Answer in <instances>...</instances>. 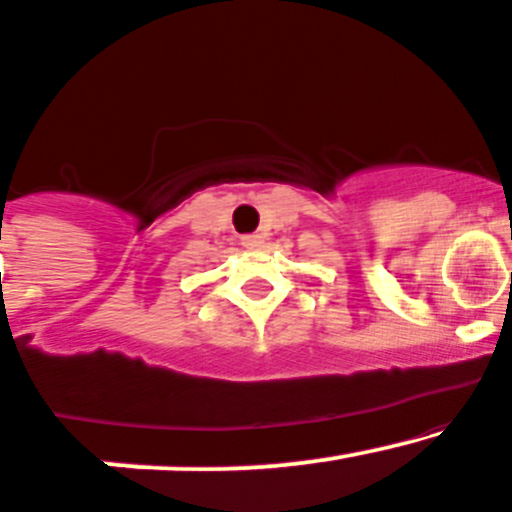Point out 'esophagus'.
Here are the masks:
<instances>
[{
	"instance_id": "obj_1",
	"label": "esophagus",
	"mask_w": 512,
	"mask_h": 512,
	"mask_svg": "<svg viewBox=\"0 0 512 512\" xmlns=\"http://www.w3.org/2000/svg\"><path fill=\"white\" fill-rule=\"evenodd\" d=\"M241 244H244L246 249H258V246L263 244V237L261 234H244V237H241Z\"/></svg>"
}]
</instances>
